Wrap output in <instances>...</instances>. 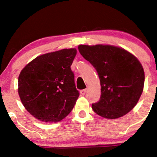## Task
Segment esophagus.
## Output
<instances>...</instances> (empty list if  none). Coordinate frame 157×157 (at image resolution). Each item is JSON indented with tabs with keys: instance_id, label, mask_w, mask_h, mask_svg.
<instances>
[{
	"instance_id": "1",
	"label": "esophagus",
	"mask_w": 157,
	"mask_h": 157,
	"mask_svg": "<svg viewBox=\"0 0 157 157\" xmlns=\"http://www.w3.org/2000/svg\"><path fill=\"white\" fill-rule=\"evenodd\" d=\"M80 93H81V95H83V96L85 95L86 93V89H82V90H81Z\"/></svg>"
}]
</instances>
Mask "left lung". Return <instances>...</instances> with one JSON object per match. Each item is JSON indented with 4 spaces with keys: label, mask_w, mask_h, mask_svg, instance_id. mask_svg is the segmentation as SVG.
I'll list each match as a JSON object with an SVG mask.
<instances>
[{
    "label": "left lung",
    "mask_w": 157,
    "mask_h": 157,
    "mask_svg": "<svg viewBox=\"0 0 157 157\" xmlns=\"http://www.w3.org/2000/svg\"><path fill=\"white\" fill-rule=\"evenodd\" d=\"M81 56L95 68L100 79V99L94 112L117 119L136 106L142 94L144 71L139 60L124 49L110 45H80Z\"/></svg>",
    "instance_id": "8db88e82"
}]
</instances>
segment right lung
Listing matches in <instances>:
<instances>
[{
	"instance_id": "1",
	"label": "right lung",
	"mask_w": 157,
	"mask_h": 157,
	"mask_svg": "<svg viewBox=\"0 0 157 157\" xmlns=\"http://www.w3.org/2000/svg\"><path fill=\"white\" fill-rule=\"evenodd\" d=\"M76 54L75 48L46 53L21 71L19 96L25 109L39 121H61L76 104L79 92L71 69Z\"/></svg>"
}]
</instances>
